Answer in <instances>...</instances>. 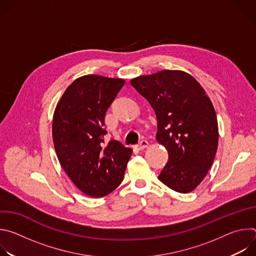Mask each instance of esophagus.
<instances>
[{
    "label": "esophagus",
    "mask_w": 256,
    "mask_h": 256,
    "mask_svg": "<svg viewBox=\"0 0 256 256\" xmlns=\"http://www.w3.org/2000/svg\"><path fill=\"white\" fill-rule=\"evenodd\" d=\"M149 146V142L146 140H142L138 144H136V149L138 150H142L144 148H147Z\"/></svg>",
    "instance_id": "34e87169"
}]
</instances>
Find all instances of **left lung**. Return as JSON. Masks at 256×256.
<instances>
[{
	"label": "left lung",
	"instance_id": "8db88e82",
	"mask_svg": "<svg viewBox=\"0 0 256 256\" xmlns=\"http://www.w3.org/2000/svg\"><path fill=\"white\" fill-rule=\"evenodd\" d=\"M157 118V142L169 159L158 179L169 188L188 194L210 170L218 149L214 108L202 85L188 72L163 70L130 80Z\"/></svg>",
	"mask_w": 256,
	"mask_h": 256
}]
</instances>
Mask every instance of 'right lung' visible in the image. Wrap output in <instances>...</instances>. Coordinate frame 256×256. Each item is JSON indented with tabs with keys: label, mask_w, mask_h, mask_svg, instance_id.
<instances>
[{
	"label": "right lung",
	"mask_w": 256,
	"mask_h": 256,
	"mask_svg": "<svg viewBox=\"0 0 256 256\" xmlns=\"http://www.w3.org/2000/svg\"><path fill=\"white\" fill-rule=\"evenodd\" d=\"M120 78L86 75L76 79L58 100L52 118L54 150L77 188L92 198L114 192L124 179L132 150L105 140L104 118L124 85Z\"/></svg>",
	"instance_id": "right-lung-1"
}]
</instances>
